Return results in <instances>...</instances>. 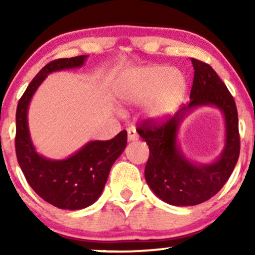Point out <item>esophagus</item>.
<instances>
[{
    "instance_id": "obj_1",
    "label": "esophagus",
    "mask_w": 255,
    "mask_h": 255,
    "mask_svg": "<svg viewBox=\"0 0 255 255\" xmlns=\"http://www.w3.org/2000/svg\"><path fill=\"white\" fill-rule=\"evenodd\" d=\"M127 133H128V141H135V140H137V134H136L135 128L134 127L128 128Z\"/></svg>"
}]
</instances>
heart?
Listing matches in <instances>:
<instances>
[{"label": "heart", "mask_w": 255, "mask_h": 255, "mask_svg": "<svg viewBox=\"0 0 255 255\" xmlns=\"http://www.w3.org/2000/svg\"><path fill=\"white\" fill-rule=\"evenodd\" d=\"M187 81L182 72L163 66H147L124 73L115 85L120 101L130 104L146 103L152 120H164L174 113L184 97Z\"/></svg>", "instance_id": "b5f03b06"}]
</instances>
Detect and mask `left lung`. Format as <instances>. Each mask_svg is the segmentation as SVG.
Here are the masks:
<instances>
[{
  "instance_id": "1",
  "label": "left lung",
  "mask_w": 255,
  "mask_h": 255,
  "mask_svg": "<svg viewBox=\"0 0 255 255\" xmlns=\"http://www.w3.org/2000/svg\"><path fill=\"white\" fill-rule=\"evenodd\" d=\"M194 79L191 102L164 124L147 120L137 133L150 147L145 166L148 187L158 198L175 206H194L221 191L230 177L240 154L239 118L235 101L210 64L192 58ZM198 106H216L224 114L226 145L215 162L200 165L188 160L177 142L184 118Z\"/></svg>"
}]
</instances>
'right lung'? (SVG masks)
<instances>
[{
  "mask_svg": "<svg viewBox=\"0 0 255 255\" xmlns=\"http://www.w3.org/2000/svg\"><path fill=\"white\" fill-rule=\"evenodd\" d=\"M86 55L51 61L40 69L16 108L15 151L17 163L34 192L62 210H81L101 197L111 166L127 146V131L107 141H90L66 159H49L36 151L28 130V105L48 74L84 66Z\"/></svg>",
  "mask_w": 255,
  "mask_h": 255,
  "instance_id": "add662e5",
  "label": "right lung"
}]
</instances>
